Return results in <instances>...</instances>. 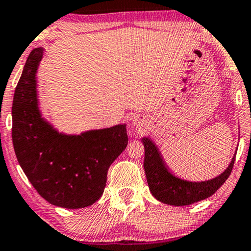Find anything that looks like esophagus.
Returning a JSON list of instances; mask_svg holds the SVG:
<instances>
[{"label":"esophagus","instance_id":"obj_1","mask_svg":"<svg viewBox=\"0 0 251 251\" xmlns=\"http://www.w3.org/2000/svg\"><path fill=\"white\" fill-rule=\"evenodd\" d=\"M135 125H136V126H139V125H140V121H139L138 119L135 120Z\"/></svg>","mask_w":251,"mask_h":251}]
</instances>
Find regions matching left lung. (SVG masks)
Masks as SVG:
<instances>
[{"mask_svg": "<svg viewBox=\"0 0 251 251\" xmlns=\"http://www.w3.org/2000/svg\"><path fill=\"white\" fill-rule=\"evenodd\" d=\"M145 149L144 169L151 193L157 200L170 205H187L211 197L227 180L234 166L235 155L224 173L214 179L205 181H187L175 177L168 171L166 163L152 140L144 137Z\"/></svg>", "mask_w": 251, "mask_h": 251, "instance_id": "left-lung-1", "label": "left lung"}]
</instances>
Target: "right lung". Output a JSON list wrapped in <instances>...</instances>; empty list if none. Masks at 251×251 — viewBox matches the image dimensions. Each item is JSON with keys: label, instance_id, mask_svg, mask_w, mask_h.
Here are the masks:
<instances>
[{"label": "right lung", "instance_id": "obj_1", "mask_svg": "<svg viewBox=\"0 0 251 251\" xmlns=\"http://www.w3.org/2000/svg\"><path fill=\"white\" fill-rule=\"evenodd\" d=\"M43 51L36 48L29 53L15 90V153L43 199L61 208H84L101 197L109 166L128 145L126 125L68 136L44 121L36 94V72Z\"/></svg>", "mask_w": 251, "mask_h": 251}]
</instances>
